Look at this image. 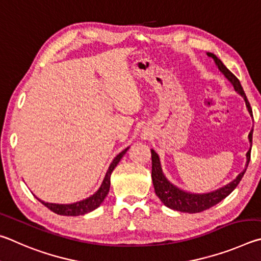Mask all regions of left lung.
<instances>
[{
    "instance_id": "obj_1",
    "label": "left lung",
    "mask_w": 261,
    "mask_h": 261,
    "mask_svg": "<svg viewBox=\"0 0 261 261\" xmlns=\"http://www.w3.org/2000/svg\"><path fill=\"white\" fill-rule=\"evenodd\" d=\"M206 54L208 57L213 58V61L216 62L220 72L230 81V84L232 85V87H234V89L237 91V93L244 98L245 105L246 108H248V111L251 116H252V110H251L250 103L248 98H246V95L244 93L243 88H242L240 80L237 79V77L232 74V73L228 70L225 65H223V63L216 56V55L212 53H206ZM252 134H253V129H251L249 134V142L251 144V147H252ZM250 156H251V148L249 149V151L246 152L245 168L243 170V172H241L240 174L236 176L235 180H232L230 182V184L226 185L225 187H222V188L214 190L212 193L193 194V193H188V191H185L180 188H177L176 186L171 184V182L167 180V177L164 175L163 173L159 156L154 150L151 149V158H152L151 177H152L154 191H156V195L164 203V205L172 210H175V211H180V212H187V213L203 212L205 210H207L210 207L214 206V205H217L218 203H220L222 199H225L227 196L236 188L237 185L240 184V181L244 175L246 167L249 165Z\"/></svg>"
}]
</instances>
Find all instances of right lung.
I'll list each match as a JSON object with an SVG mask.
<instances>
[{"instance_id":"right-lung-1","label":"right lung","mask_w":261,"mask_h":261,"mask_svg":"<svg viewBox=\"0 0 261 261\" xmlns=\"http://www.w3.org/2000/svg\"><path fill=\"white\" fill-rule=\"evenodd\" d=\"M128 149H129V147L126 148L123 151H121L116 158L113 159V162L111 163V165H110L107 174H105V177L102 182V185H100V187H99V189L96 191L94 195H91L90 197L86 198L84 200H80V202L73 203V204L45 203V202H43V200H41L39 198L38 199L44 205V206H47L50 211L57 213V214H59V216L76 217V216H84V214H86V213L94 211L95 208H97L99 205L103 203L104 198L107 197V195L110 190V177H111L113 170L118 165V163L120 162V159L122 158L123 154L127 152Z\"/></svg>"}]
</instances>
